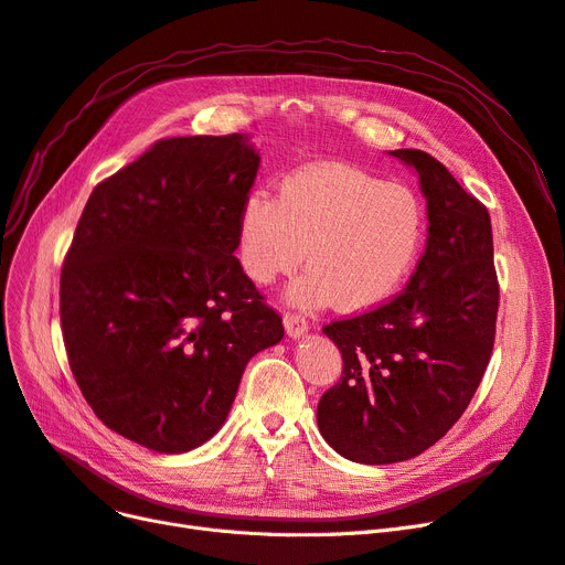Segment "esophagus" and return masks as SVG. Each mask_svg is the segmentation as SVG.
I'll return each mask as SVG.
<instances>
[{
  "instance_id": "esophagus-1",
  "label": "esophagus",
  "mask_w": 565,
  "mask_h": 565,
  "mask_svg": "<svg viewBox=\"0 0 565 565\" xmlns=\"http://www.w3.org/2000/svg\"><path fill=\"white\" fill-rule=\"evenodd\" d=\"M284 328H286V332H288V337H292V339H300L307 330H309V323H307V318L305 316H300V313H286L284 316Z\"/></svg>"
}]
</instances>
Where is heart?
Masks as SVG:
<instances>
[{
	"instance_id": "1",
	"label": "heart",
	"mask_w": 565,
	"mask_h": 565,
	"mask_svg": "<svg viewBox=\"0 0 565 565\" xmlns=\"http://www.w3.org/2000/svg\"><path fill=\"white\" fill-rule=\"evenodd\" d=\"M427 233L420 195L366 170L321 163L296 170L277 199L252 191L239 212V260L256 284L290 275L300 305L364 311L390 300L411 275Z\"/></svg>"
}]
</instances>
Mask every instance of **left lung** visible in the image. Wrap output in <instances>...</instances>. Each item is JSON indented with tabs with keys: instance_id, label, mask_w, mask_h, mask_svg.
Masks as SVG:
<instances>
[{
	"instance_id": "obj_1",
	"label": "left lung",
	"mask_w": 565,
	"mask_h": 565,
	"mask_svg": "<svg viewBox=\"0 0 565 565\" xmlns=\"http://www.w3.org/2000/svg\"><path fill=\"white\" fill-rule=\"evenodd\" d=\"M390 154L420 175L425 254L399 296L323 328L343 370L318 402V429L341 457L360 463L404 461L444 438L473 399L497 334L487 207L427 152Z\"/></svg>"
}]
</instances>
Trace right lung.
<instances>
[{
    "label": "right lung",
    "instance_id": "1",
    "mask_svg": "<svg viewBox=\"0 0 565 565\" xmlns=\"http://www.w3.org/2000/svg\"><path fill=\"white\" fill-rule=\"evenodd\" d=\"M242 134L157 140L94 186L60 277L68 366L106 427L178 455L222 429L244 366L284 337L244 275Z\"/></svg>",
    "mask_w": 565,
    "mask_h": 565
}]
</instances>
